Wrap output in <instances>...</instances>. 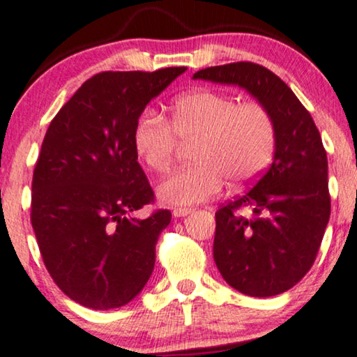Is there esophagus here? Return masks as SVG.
I'll use <instances>...</instances> for the list:
<instances>
[{
  "instance_id": "obj_1",
  "label": "esophagus",
  "mask_w": 357,
  "mask_h": 357,
  "mask_svg": "<svg viewBox=\"0 0 357 357\" xmlns=\"http://www.w3.org/2000/svg\"><path fill=\"white\" fill-rule=\"evenodd\" d=\"M191 212H192L191 207H176L173 211V215L174 217H186Z\"/></svg>"
}]
</instances>
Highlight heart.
Segmentation results:
<instances>
[{
    "mask_svg": "<svg viewBox=\"0 0 357 357\" xmlns=\"http://www.w3.org/2000/svg\"><path fill=\"white\" fill-rule=\"evenodd\" d=\"M178 137L192 142L196 163L171 174L158 186L168 206H191L220 192L225 179L234 186L255 181L273 161L278 142L274 119L263 104L240 102L231 94L197 89L179 98L171 126L161 114L145 111L137 119L132 142L135 153L153 173L171 168Z\"/></svg>",
    "mask_w": 357,
    "mask_h": 357,
    "instance_id": "1",
    "label": "heart"
}]
</instances>
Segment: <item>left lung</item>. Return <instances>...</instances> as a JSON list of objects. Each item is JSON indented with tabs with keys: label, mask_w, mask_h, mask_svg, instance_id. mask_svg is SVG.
Segmentation results:
<instances>
[{
	"label": "left lung",
	"mask_w": 357,
	"mask_h": 357,
	"mask_svg": "<svg viewBox=\"0 0 357 357\" xmlns=\"http://www.w3.org/2000/svg\"><path fill=\"white\" fill-rule=\"evenodd\" d=\"M192 78L243 88L274 119L273 165L250 191L215 212L213 259L228 286L241 294L278 296L310 271L330 220L320 132L292 89L258 63L211 66ZM245 206L248 218L238 213Z\"/></svg>",
	"instance_id": "1"
}]
</instances>
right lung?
I'll return each mask as SVG.
<instances>
[{
    "label": "right lung",
    "instance_id": "1",
    "mask_svg": "<svg viewBox=\"0 0 357 357\" xmlns=\"http://www.w3.org/2000/svg\"><path fill=\"white\" fill-rule=\"evenodd\" d=\"M186 70L94 75L47 129L32 178L31 222L52 279L83 307L126 305L153 273L171 212L134 215L155 194L132 134L146 104Z\"/></svg>",
    "mask_w": 357,
    "mask_h": 357
}]
</instances>
